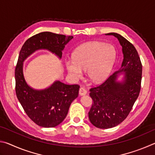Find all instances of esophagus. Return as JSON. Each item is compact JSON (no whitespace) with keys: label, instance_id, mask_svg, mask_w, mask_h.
<instances>
[{"label":"esophagus","instance_id":"34e87169","mask_svg":"<svg viewBox=\"0 0 155 155\" xmlns=\"http://www.w3.org/2000/svg\"><path fill=\"white\" fill-rule=\"evenodd\" d=\"M87 90H85L84 87H81L79 89V95L81 96H83V95H85L86 94H87Z\"/></svg>","mask_w":155,"mask_h":155}]
</instances>
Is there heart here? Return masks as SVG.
Returning a JSON list of instances; mask_svg holds the SVG:
<instances>
[{"instance_id":"b5f03b06","label":"heart","mask_w":155,"mask_h":155,"mask_svg":"<svg viewBox=\"0 0 155 155\" xmlns=\"http://www.w3.org/2000/svg\"><path fill=\"white\" fill-rule=\"evenodd\" d=\"M116 51L111 44L90 41L78 46L72 53V58L65 59L68 72L73 79L83 75L87 70L88 77L95 83L106 79L114 64Z\"/></svg>"}]
</instances>
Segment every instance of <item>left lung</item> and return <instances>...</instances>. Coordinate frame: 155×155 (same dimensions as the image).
Masks as SVG:
<instances>
[{
	"label": "left lung",
	"mask_w": 155,
	"mask_h": 155,
	"mask_svg": "<svg viewBox=\"0 0 155 155\" xmlns=\"http://www.w3.org/2000/svg\"><path fill=\"white\" fill-rule=\"evenodd\" d=\"M117 38L124 54L122 67L101 85L90 89L93 100L89 111L91 124L99 128H110L127 118L141 90L142 65L135 46L124 37L115 33H107ZM125 74L124 81L117 82L120 73Z\"/></svg>",
	"instance_id": "obj_1"
}]
</instances>
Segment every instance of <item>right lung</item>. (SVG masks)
Returning <instances> with one entry per match:
<instances>
[{"instance_id":"right-lung-1","label":"right lung","mask_w":155,"mask_h":155,"mask_svg":"<svg viewBox=\"0 0 155 155\" xmlns=\"http://www.w3.org/2000/svg\"><path fill=\"white\" fill-rule=\"evenodd\" d=\"M72 38V36L41 32L28 38L20 51L15 69V93L28 117L41 127H54L63 122L72 102L77 98L80 86L57 81L45 90H34L25 80L23 61L40 49L48 50L61 58L65 45Z\"/></svg>"}]
</instances>
